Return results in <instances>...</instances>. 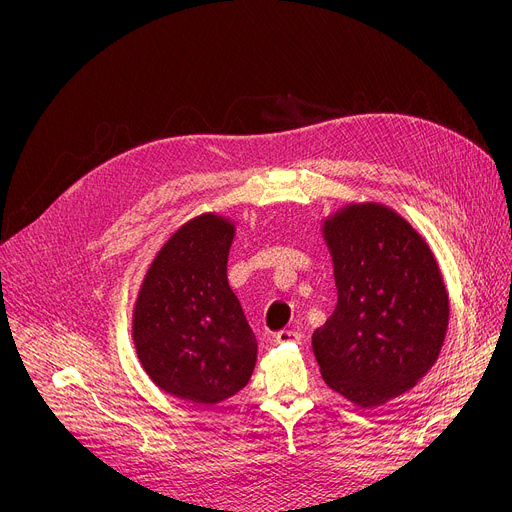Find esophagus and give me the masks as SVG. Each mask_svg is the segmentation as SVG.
<instances>
[{
  "label": "esophagus",
  "instance_id": "34e87169",
  "mask_svg": "<svg viewBox=\"0 0 512 512\" xmlns=\"http://www.w3.org/2000/svg\"><path fill=\"white\" fill-rule=\"evenodd\" d=\"M302 335L298 331H280L275 335V343H300Z\"/></svg>",
  "mask_w": 512,
  "mask_h": 512
}]
</instances>
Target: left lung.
<instances>
[{
  "label": "left lung",
  "mask_w": 512,
  "mask_h": 512,
  "mask_svg": "<svg viewBox=\"0 0 512 512\" xmlns=\"http://www.w3.org/2000/svg\"><path fill=\"white\" fill-rule=\"evenodd\" d=\"M322 230L339 302L312 351L335 392L380 406L437 361L449 322L443 277L423 237L386 206H347Z\"/></svg>",
  "instance_id": "obj_1"
}]
</instances>
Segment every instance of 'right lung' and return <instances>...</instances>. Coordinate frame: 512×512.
<instances>
[{
    "instance_id": "right-lung-1",
    "label": "right lung",
    "mask_w": 512,
    "mask_h": 512,
    "mask_svg": "<svg viewBox=\"0 0 512 512\" xmlns=\"http://www.w3.org/2000/svg\"><path fill=\"white\" fill-rule=\"evenodd\" d=\"M235 224L202 214L163 245L132 318L136 355L151 380L181 400L216 404L243 390L257 341L226 280Z\"/></svg>"
}]
</instances>
